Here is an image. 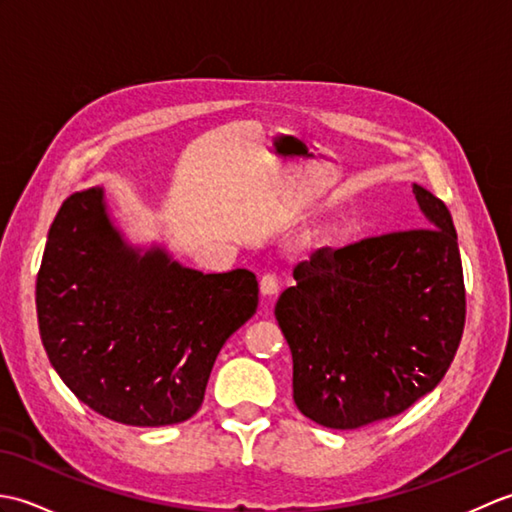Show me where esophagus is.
<instances>
[{
  "label": "esophagus",
  "instance_id": "34e87169",
  "mask_svg": "<svg viewBox=\"0 0 512 512\" xmlns=\"http://www.w3.org/2000/svg\"><path fill=\"white\" fill-rule=\"evenodd\" d=\"M259 290L266 299H275L279 295V279L275 275H264L259 279Z\"/></svg>",
  "mask_w": 512,
  "mask_h": 512
}]
</instances>
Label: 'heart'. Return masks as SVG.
<instances>
[{"label":"heart","mask_w":512,"mask_h":512,"mask_svg":"<svg viewBox=\"0 0 512 512\" xmlns=\"http://www.w3.org/2000/svg\"><path fill=\"white\" fill-rule=\"evenodd\" d=\"M323 242H325V235H323V233H317V235H314V237L310 239L312 246H321Z\"/></svg>","instance_id":"b5f03b06"}]
</instances>
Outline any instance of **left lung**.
I'll return each instance as SVG.
<instances>
[{
    "mask_svg": "<svg viewBox=\"0 0 512 512\" xmlns=\"http://www.w3.org/2000/svg\"><path fill=\"white\" fill-rule=\"evenodd\" d=\"M413 193L427 226L317 250L275 306L292 352V398L321 427L398 416L438 387L458 352V233L447 204L420 184Z\"/></svg>",
    "mask_w": 512,
    "mask_h": 512,
    "instance_id": "obj_1",
    "label": "left lung"
}]
</instances>
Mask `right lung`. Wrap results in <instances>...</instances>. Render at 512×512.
<instances>
[{
	"instance_id": "1",
	"label": "right lung",
	"mask_w": 512,
	"mask_h": 512,
	"mask_svg": "<svg viewBox=\"0 0 512 512\" xmlns=\"http://www.w3.org/2000/svg\"><path fill=\"white\" fill-rule=\"evenodd\" d=\"M257 277L182 266L160 244L127 242L105 189L72 193L50 226L37 275L39 334L72 394L132 427L200 409L217 354L253 317Z\"/></svg>"
}]
</instances>
